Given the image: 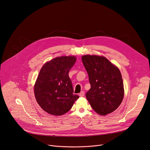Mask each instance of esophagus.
Listing matches in <instances>:
<instances>
[{
    "label": "esophagus",
    "mask_w": 150,
    "mask_h": 150,
    "mask_svg": "<svg viewBox=\"0 0 150 150\" xmlns=\"http://www.w3.org/2000/svg\"><path fill=\"white\" fill-rule=\"evenodd\" d=\"M84 91H81L80 93H79V96L81 97H83L84 96Z\"/></svg>",
    "instance_id": "obj_1"
}]
</instances>
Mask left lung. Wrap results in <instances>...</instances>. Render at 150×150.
I'll use <instances>...</instances> for the list:
<instances>
[{"instance_id": "obj_1", "label": "left lung", "mask_w": 150, "mask_h": 150, "mask_svg": "<svg viewBox=\"0 0 150 150\" xmlns=\"http://www.w3.org/2000/svg\"><path fill=\"white\" fill-rule=\"evenodd\" d=\"M82 61L91 84L86 94L91 106L103 116L115 111L124 97L123 82L119 69L103 56L85 55Z\"/></svg>"}]
</instances>
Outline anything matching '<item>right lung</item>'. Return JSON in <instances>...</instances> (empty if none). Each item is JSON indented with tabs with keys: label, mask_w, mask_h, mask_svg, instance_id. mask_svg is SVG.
<instances>
[{
	"label": "right lung",
	"mask_w": 150,
	"mask_h": 150,
	"mask_svg": "<svg viewBox=\"0 0 150 150\" xmlns=\"http://www.w3.org/2000/svg\"><path fill=\"white\" fill-rule=\"evenodd\" d=\"M76 61L75 56H61L45 63L34 85V94L44 111L54 116L69 111L79 96L73 94L69 72Z\"/></svg>",
	"instance_id": "1"
}]
</instances>
